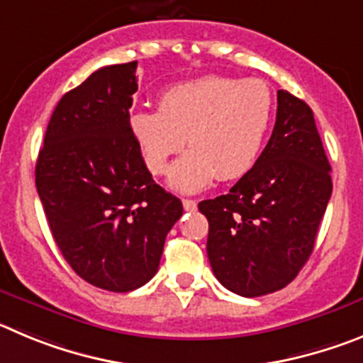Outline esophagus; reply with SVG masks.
Listing matches in <instances>:
<instances>
[{
	"instance_id": "34e87169",
	"label": "esophagus",
	"mask_w": 363,
	"mask_h": 363,
	"mask_svg": "<svg viewBox=\"0 0 363 363\" xmlns=\"http://www.w3.org/2000/svg\"><path fill=\"white\" fill-rule=\"evenodd\" d=\"M182 206H184L186 211H195V210H197V202L191 201V199H184V201H182Z\"/></svg>"
}]
</instances>
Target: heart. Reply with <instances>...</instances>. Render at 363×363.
I'll return each mask as SVG.
<instances>
[{"label":"heart","instance_id":"b5f03b06","mask_svg":"<svg viewBox=\"0 0 363 363\" xmlns=\"http://www.w3.org/2000/svg\"><path fill=\"white\" fill-rule=\"evenodd\" d=\"M275 119V96L262 79L206 76L166 88L159 110L135 108L128 128L146 168L168 169L169 159L186 152L169 172V186L197 194L215 179L242 177L259 161Z\"/></svg>","mask_w":363,"mask_h":363}]
</instances>
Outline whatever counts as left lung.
Listing matches in <instances>:
<instances>
[{
  "label": "left lung",
  "mask_w": 363,
  "mask_h": 363,
  "mask_svg": "<svg viewBox=\"0 0 363 363\" xmlns=\"http://www.w3.org/2000/svg\"><path fill=\"white\" fill-rule=\"evenodd\" d=\"M277 121L259 161L230 194L199 202L208 259L222 286L240 296L275 293L291 282L315 247L331 199V166L313 110L277 92Z\"/></svg>",
  "instance_id": "obj_1"
}]
</instances>
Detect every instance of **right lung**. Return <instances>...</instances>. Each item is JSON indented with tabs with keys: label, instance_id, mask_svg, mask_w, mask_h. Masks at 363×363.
<instances>
[{
	"label": "right lung",
	"instance_id": "add662e5",
	"mask_svg": "<svg viewBox=\"0 0 363 363\" xmlns=\"http://www.w3.org/2000/svg\"><path fill=\"white\" fill-rule=\"evenodd\" d=\"M137 61L110 65L61 97L35 162V188L65 260L106 291L159 269L182 202L146 168L128 128Z\"/></svg>",
	"mask_w": 363,
	"mask_h": 363
}]
</instances>
